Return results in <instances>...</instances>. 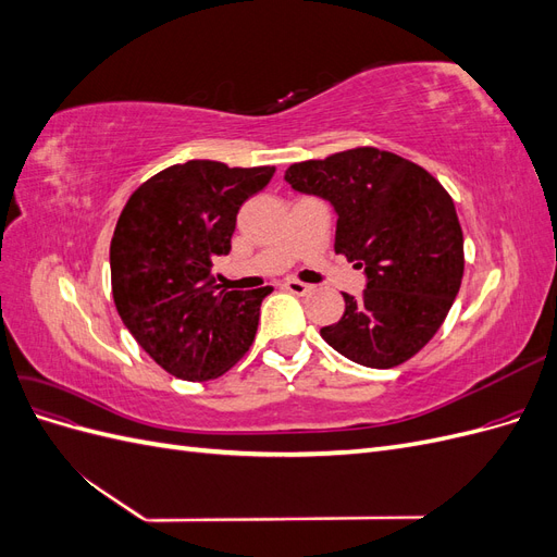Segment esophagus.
I'll return each instance as SVG.
<instances>
[{
  "label": "esophagus",
  "instance_id": "1",
  "mask_svg": "<svg viewBox=\"0 0 557 557\" xmlns=\"http://www.w3.org/2000/svg\"><path fill=\"white\" fill-rule=\"evenodd\" d=\"M283 288L288 290V293H293V295H307V293H311V285H307V283H301V281H295V278H288L283 283Z\"/></svg>",
  "mask_w": 557,
  "mask_h": 557
}]
</instances>
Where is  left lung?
Instances as JSON below:
<instances>
[{
  "label": "left lung",
  "mask_w": 557,
  "mask_h": 557,
  "mask_svg": "<svg viewBox=\"0 0 557 557\" xmlns=\"http://www.w3.org/2000/svg\"><path fill=\"white\" fill-rule=\"evenodd\" d=\"M285 181L330 201L334 250L367 276L362 297L344 293V315L320 336L362 367L413 358L442 327L465 272L462 227L444 185L372 146L290 164Z\"/></svg>",
  "instance_id": "left-lung-1"
}]
</instances>
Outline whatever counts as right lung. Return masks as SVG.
Returning <instances> with one entry per match:
<instances>
[{
	"label": "right lung",
	"mask_w": 557,
	"mask_h": 557,
	"mask_svg": "<svg viewBox=\"0 0 557 557\" xmlns=\"http://www.w3.org/2000/svg\"><path fill=\"white\" fill-rule=\"evenodd\" d=\"M274 166L190 160L132 193L111 239L115 309L137 344L183 381L225 374L250 348L272 285L221 290L213 260L227 256L244 201Z\"/></svg>",
	"instance_id": "right-lung-1"
}]
</instances>
